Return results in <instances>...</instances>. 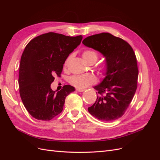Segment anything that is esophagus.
Instances as JSON below:
<instances>
[{"mask_svg": "<svg viewBox=\"0 0 160 160\" xmlns=\"http://www.w3.org/2000/svg\"><path fill=\"white\" fill-rule=\"evenodd\" d=\"M76 91L78 92H83L85 91V89H76Z\"/></svg>", "mask_w": 160, "mask_h": 160, "instance_id": "esophagus-1", "label": "esophagus"}]
</instances>
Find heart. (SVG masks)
<instances>
[{"mask_svg":"<svg viewBox=\"0 0 160 160\" xmlns=\"http://www.w3.org/2000/svg\"><path fill=\"white\" fill-rule=\"evenodd\" d=\"M82 57L85 62L89 64H93L98 59V53L93 49H86L83 53ZM71 55L67 58L65 62L64 66L67 67L68 62L71 59ZM108 71V65L107 63H103L101 65L98 67V72L101 75H105ZM96 79L93 75L91 74H83V75H72L69 78V83L74 86L77 89H83L90 85H92L95 83Z\"/></svg>","mask_w":160,"mask_h":160,"instance_id":"heart-1","label":"heart"}]
</instances>
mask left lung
I'll return each instance as SVG.
<instances>
[{"label": "left lung", "instance_id": "obj_1", "mask_svg": "<svg viewBox=\"0 0 160 160\" xmlns=\"http://www.w3.org/2000/svg\"><path fill=\"white\" fill-rule=\"evenodd\" d=\"M82 42L102 53L108 65L105 79L94 87L99 95L89 112L104 122L117 119L125 113L138 88L135 52L127 41L109 32L88 37Z\"/></svg>", "mask_w": 160, "mask_h": 160}]
</instances>
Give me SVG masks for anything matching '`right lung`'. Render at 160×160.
Returning a JSON list of instances; mask_svg holds the SVG:
<instances>
[{"label": "right lung", "instance_id": "obj_1", "mask_svg": "<svg viewBox=\"0 0 160 160\" xmlns=\"http://www.w3.org/2000/svg\"><path fill=\"white\" fill-rule=\"evenodd\" d=\"M83 37L47 32L28 43L19 66V93L28 112L38 120L49 121L61 113L66 97L75 88L67 85L57 93L51 88L55 77H61L66 59Z\"/></svg>", "mask_w": 160, "mask_h": 160}]
</instances>
